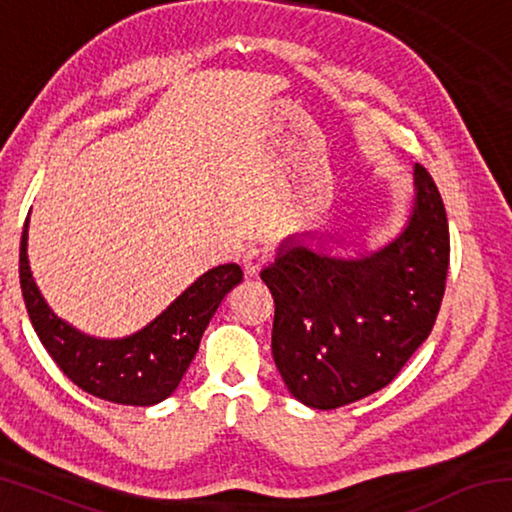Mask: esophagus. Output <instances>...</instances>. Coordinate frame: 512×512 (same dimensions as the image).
<instances>
[{"instance_id": "1", "label": "esophagus", "mask_w": 512, "mask_h": 512, "mask_svg": "<svg viewBox=\"0 0 512 512\" xmlns=\"http://www.w3.org/2000/svg\"><path fill=\"white\" fill-rule=\"evenodd\" d=\"M266 262H268V255L262 248H248L244 257H241V266H244V273L248 277H255L266 266Z\"/></svg>"}]
</instances>
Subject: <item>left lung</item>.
<instances>
[{"mask_svg": "<svg viewBox=\"0 0 512 512\" xmlns=\"http://www.w3.org/2000/svg\"><path fill=\"white\" fill-rule=\"evenodd\" d=\"M348 248L334 235L296 232L262 271L275 300V366L309 409H339L381 391L436 323L449 228L422 164L413 167V203L400 232L372 250Z\"/></svg>", "mask_w": 512, "mask_h": 512, "instance_id": "left-lung-1", "label": "left lung"}]
</instances>
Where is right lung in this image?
Listing matches in <instances>:
<instances>
[{
    "instance_id": "obj_1",
    "label": "right lung",
    "mask_w": 512,
    "mask_h": 512,
    "mask_svg": "<svg viewBox=\"0 0 512 512\" xmlns=\"http://www.w3.org/2000/svg\"><path fill=\"white\" fill-rule=\"evenodd\" d=\"M29 219L20 241V284L33 329L58 368L101 400L153 406L176 393L221 300L244 280L237 264L198 275L149 325L124 339H97L69 325L47 305L29 264Z\"/></svg>"
}]
</instances>
